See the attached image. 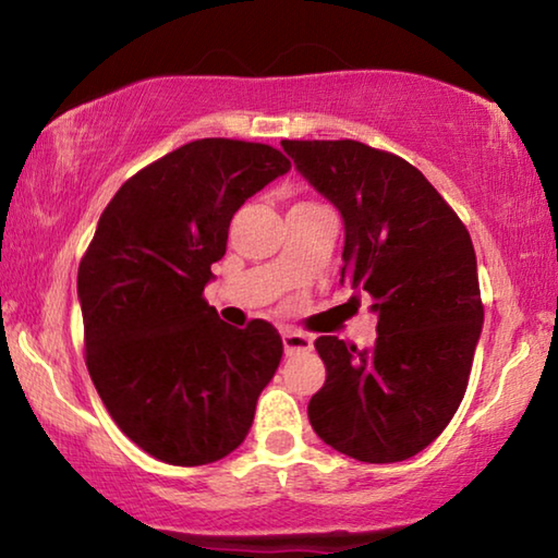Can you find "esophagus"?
I'll return each instance as SVG.
<instances>
[{"instance_id":"obj_1","label":"esophagus","mask_w":558,"mask_h":558,"mask_svg":"<svg viewBox=\"0 0 558 558\" xmlns=\"http://www.w3.org/2000/svg\"><path fill=\"white\" fill-rule=\"evenodd\" d=\"M282 347H286L288 356L307 354V352H313V337L302 335V332H292V329H288V332H282Z\"/></svg>"}]
</instances>
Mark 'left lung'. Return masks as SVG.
<instances>
[{"label": "left lung", "mask_w": 558, "mask_h": 558, "mask_svg": "<svg viewBox=\"0 0 558 558\" xmlns=\"http://www.w3.org/2000/svg\"><path fill=\"white\" fill-rule=\"evenodd\" d=\"M344 221L342 286L374 298L376 342L315 347L327 381L310 423L337 452L401 462L436 440L468 389L483 332L477 258L446 199L405 159L354 140H282Z\"/></svg>", "instance_id": "1"}]
</instances>
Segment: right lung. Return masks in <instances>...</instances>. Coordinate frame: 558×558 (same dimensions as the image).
Masks as SVG:
<instances>
[{"mask_svg": "<svg viewBox=\"0 0 558 558\" xmlns=\"http://www.w3.org/2000/svg\"><path fill=\"white\" fill-rule=\"evenodd\" d=\"M286 172L268 145L194 140L118 189L81 260L90 379L120 430L169 465L239 448L282 359L276 327L226 325L202 292L233 214Z\"/></svg>", "mask_w": 558, "mask_h": 558, "instance_id": "1", "label": "right lung"}]
</instances>
